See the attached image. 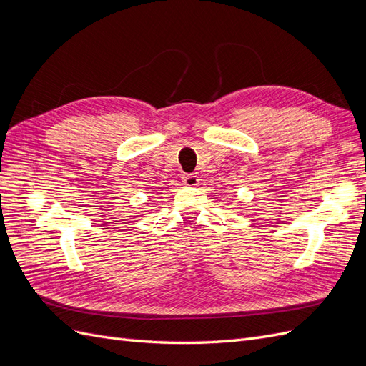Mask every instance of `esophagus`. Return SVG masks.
I'll use <instances>...</instances> for the list:
<instances>
[{"label": "esophagus", "instance_id": "1", "mask_svg": "<svg viewBox=\"0 0 366 366\" xmlns=\"http://www.w3.org/2000/svg\"><path fill=\"white\" fill-rule=\"evenodd\" d=\"M183 184L189 186V187H195L200 184V179L195 174H184L183 175Z\"/></svg>", "mask_w": 366, "mask_h": 366}]
</instances>
